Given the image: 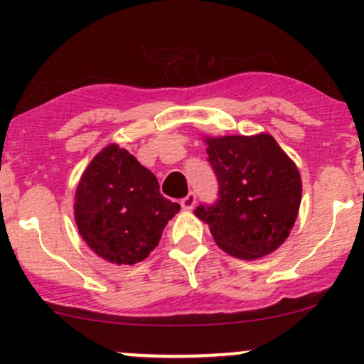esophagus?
<instances>
[{"instance_id": "esophagus-1", "label": "esophagus", "mask_w": 364, "mask_h": 364, "mask_svg": "<svg viewBox=\"0 0 364 364\" xmlns=\"http://www.w3.org/2000/svg\"><path fill=\"white\" fill-rule=\"evenodd\" d=\"M196 203V195L191 191V193H188L185 198H181V207L185 208V210H191V208L195 207Z\"/></svg>"}]
</instances>
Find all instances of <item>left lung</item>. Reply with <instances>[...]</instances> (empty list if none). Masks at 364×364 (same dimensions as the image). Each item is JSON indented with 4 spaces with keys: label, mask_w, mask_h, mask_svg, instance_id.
I'll return each instance as SVG.
<instances>
[{
    "label": "left lung",
    "mask_w": 364,
    "mask_h": 364,
    "mask_svg": "<svg viewBox=\"0 0 364 364\" xmlns=\"http://www.w3.org/2000/svg\"><path fill=\"white\" fill-rule=\"evenodd\" d=\"M219 198L195 214L208 224L217 246L243 260L275 252L298 217L301 176L269 133L205 139Z\"/></svg>",
    "instance_id": "1"
}]
</instances>
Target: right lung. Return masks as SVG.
<instances>
[{
	"label": "right lung",
	"instance_id": "right-lung-1",
	"mask_svg": "<svg viewBox=\"0 0 364 364\" xmlns=\"http://www.w3.org/2000/svg\"><path fill=\"white\" fill-rule=\"evenodd\" d=\"M73 207L83 241L116 265L145 260L181 208L161 195L152 171L114 144L83 171Z\"/></svg>",
	"mask_w": 364,
	"mask_h": 364
}]
</instances>
